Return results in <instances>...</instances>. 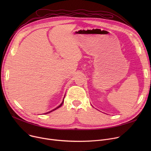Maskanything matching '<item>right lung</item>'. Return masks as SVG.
I'll return each instance as SVG.
<instances>
[{"instance_id": "right-lung-1", "label": "right lung", "mask_w": 151, "mask_h": 151, "mask_svg": "<svg viewBox=\"0 0 151 151\" xmlns=\"http://www.w3.org/2000/svg\"><path fill=\"white\" fill-rule=\"evenodd\" d=\"M63 99H64V98H63ZM63 104V101H62V102L61 103V104L59 105V106H58V107H56V108H55V109H52V110H51V111H49V112H47V113H45V114H47V113H51V112H52V111H54V110H55V109H58L59 108H60L62 105V104Z\"/></svg>"}]
</instances>
